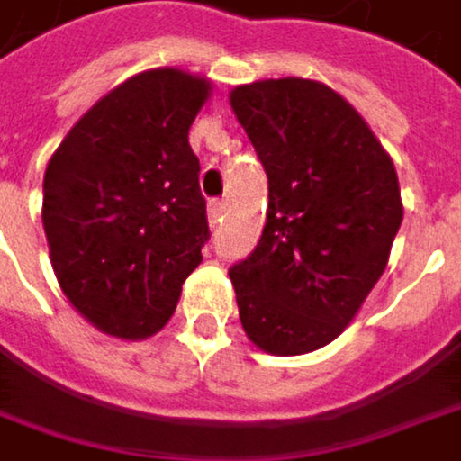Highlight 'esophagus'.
Segmentation results:
<instances>
[{
    "label": "esophagus",
    "instance_id": "34e87169",
    "mask_svg": "<svg viewBox=\"0 0 461 461\" xmlns=\"http://www.w3.org/2000/svg\"><path fill=\"white\" fill-rule=\"evenodd\" d=\"M222 212H225V203H222L220 198H212V201H209V220H212V225L220 222Z\"/></svg>",
    "mask_w": 461,
    "mask_h": 461
}]
</instances>
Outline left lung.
I'll list each match as a JSON object with an SVG mask.
<instances>
[{
    "label": "left lung",
    "mask_w": 461,
    "mask_h": 461,
    "mask_svg": "<svg viewBox=\"0 0 461 461\" xmlns=\"http://www.w3.org/2000/svg\"><path fill=\"white\" fill-rule=\"evenodd\" d=\"M230 108L268 176L266 228L228 274L247 337L302 356L337 339L388 263L402 225L391 157L321 81L236 86Z\"/></svg>",
    "instance_id": "1"
}]
</instances>
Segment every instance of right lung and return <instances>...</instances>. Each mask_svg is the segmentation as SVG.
<instances>
[{"mask_svg":"<svg viewBox=\"0 0 461 461\" xmlns=\"http://www.w3.org/2000/svg\"><path fill=\"white\" fill-rule=\"evenodd\" d=\"M212 84L146 70L97 100L53 151L42 228L70 304L100 331L146 339L174 315L209 241L190 127Z\"/></svg>","mask_w":461,"mask_h":461,"instance_id":"right-lung-1","label":"right lung"}]
</instances>
